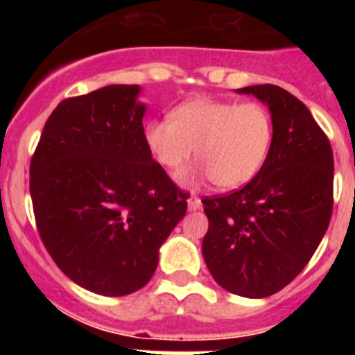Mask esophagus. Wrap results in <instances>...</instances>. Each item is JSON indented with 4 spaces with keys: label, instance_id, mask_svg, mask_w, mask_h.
Segmentation results:
<instances>
[{
    "label": "esophagus",
    "instance_id": "obj_1",
    "mask_svg": "<svg viewBox=\"0 0 355 355\" xmlns=\"http://www.w3.org/2000/svg\"><path fill=\"white\" fill-rule=\"evenodd\" d=\"M187 202H188V211H197V209L202 208V202H200L199 197H190Z\"/></svg>",
    "mask_w": 355,
    "mask_h": 355
}]
</instances>
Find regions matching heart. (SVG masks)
Returning a JSON list of instances; mask_svg holds the SVG:
<instances>
[{
	"label": "heart",
	"mask_w": 355,
	"mask_h": 355,
	"mask_svg": "<svg viewBox=\"0 0 355 355\" xmlns=\"http://www.w3.org/2000/svg\"><path fill=\"white\" fill-rule=\"evenodd\" d=\"M144 139L150 156L165 171L178 172L192 158L200 167L181 181L209 178L220 190H234L261 171L272 140L274 121L261 103L196 97L175 106L167 119L149 121Z\"/></svg>",
	"instance_id": "1"
}]
</instances>
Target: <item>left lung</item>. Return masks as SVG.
<instances>
[{
	"mask_svg": "<svg viewBox=\"0 0 355 355\" xmlns=\"http://www.w3.org/2000/svg\"><path fill=\"white\" fill-rule=\"evenodd\" d=\"M266 105L274 140L261 171L236 192L202 200V256L224 290L263 299L302 272L332 215L334 158L311 112L277 85L238 89Z\"/></svg>",
	"mask_w": 355,
	"mask_h": 355,
	"instance_id": "obj_1",
	"label": "left lung"
}]
</instances>
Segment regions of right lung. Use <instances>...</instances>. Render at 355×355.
Returning <instances> with one entry per match:
<instances>
[{
  "instance_id": "right-lung-1",
  "label": "right lung",
  "mask_w": 355,
  "mask_h": 355,
  "mask_svg": "<svg viewBox=\"0 0 355 355\" xmlns=\"http://www.w3.org/2000/svg\"><path fill=\"white\" fill-rule=\"evenodd\" d=\"M140 90L108 85L62 101L30 165L44 245L71 281L106 297L149 283L159 247L187 213L146 146Z\"/></svg>"
}]
</instances>
